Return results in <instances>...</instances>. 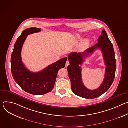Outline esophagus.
I'll list each match as a JSON object with an SVG mask.
<instances>
[{
	"instance_id": "esophagus-1",
	"label": "esophagus",
	"mask_w": 128,
	"mask_h": 128,
	"mask_svg": "<svg viewBox=\"0 0 128 128\" xmlns=\"http://www.w3.org/2000/svg\"><path fill=\"white\" fill-rule=\"evenodd\" d=\"M69 64H70V63H69V61H68V60H67V61H66V64H65V66H66V67H67V66H68V65H69Z\"/></svg>"
}]
</instances>
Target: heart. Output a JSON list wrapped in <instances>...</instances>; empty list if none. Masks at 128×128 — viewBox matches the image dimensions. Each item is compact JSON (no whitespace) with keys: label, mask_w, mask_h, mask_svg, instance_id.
I'll use <instances>...</instances> for the list:
<instances>
[{"label":"heart","mask_w":128,"mask_h":128,"mask_svg":"<svg viewBox=\"0 0 128 128\" xmlns=\"http://www.w3.org/2000/svg\"><path fill=\"white\" fill-rule=\"evenodd\" d=\"M76 36L77 38H81V36L78 34H76ZM90 43V40L88 38H85L81 42V44L80 46V49L84 50V49L86 48L89 45Z\"/></svg>","instance_id":"b5f03b06"}]
</instances>
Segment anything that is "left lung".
Wrapping results in <instances>:
<instances>
[{"label":"left lung","mask_w":128,"mask_h":128,"mask_svg":"<svg viewBox=\"0 0 128 128\" xmlns=\"http://www.w3.org/2000/svg\"><path fill=\"white\" fill-rule=\"evenodd\" d=\"M97 48H100L102 52L106 66L104 80L97 89L90 90L84 86L81 79V65L84 61L83 58L92 53ZM70 65L67 69L71 82V88L74 94L86 99H94L99 97L109 89L112 84L116 70V60L114 51L111 42L108 38L104 29L98 39V43L89 48L82 52H72L68 55Z\"/></svg>","instance_id":"1"}]
</instances>
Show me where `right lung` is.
<instances>
[{
  "mask_svg": "<svg viewBox=\"0 0 128 128\" xmlns=\"http://www.w3.org/2000/svg\"><path fill=\"white\" fill-rule=\"evenodd\" d=\"M40 28L31 27L24 30L16 40L12 52L10 62L12 74L15 82L25 92L34 95L46 94L53 89L58 70L64 68L67 58H63L45 68L33 72L28 70L21 59V50L29 34L40 31Z\"/></svg>",
  "mask_w": 128,
  "mask_h": 128,
  "instance_id": "obj_1",
  "label": "right lung"
}]
</instances>
